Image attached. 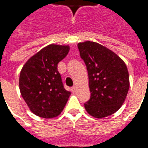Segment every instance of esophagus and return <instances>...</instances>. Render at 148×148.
Returning a JSON list of instances; mask_svg holds the SVG:
<instances>
[{
  "label": "esophagus",
  "mask_w": 148,
  "mask_h": 148,
  "mask_svg": "<svg viewBox=\"0 0 148 148\" xmlns=\"http://www.w3.org/2000/svg\"><path fill=\"white\" fill-rule=\"evenodd\" d=\"M72 91H73V93H75V92H76V86H75L72 87Z\"/></svg>",
  "instance_id": "obj_1"
}]
</instances>
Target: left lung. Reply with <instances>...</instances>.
Returning <instances> with one entry per match:
<instances>
[{
    "label": "left lung",
    "mask_w": 148,
    "mask_h": 148,
    "mask_svg": "<svg viewBox=\"0 0 148 148\" xmlns=\"http://www.w3.org/2000/svg\"><path fill=\"white\" fill-rule=\"evenodd\" d=\"M77 47L86 66L91 93L85 109L95 118L109 116L122 106L129 90L126 64L116 53L96 42H79Z\"/></svg>",
    "instance_id": "1"
}]
</instances>
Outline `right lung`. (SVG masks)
Returning <instances> with one entry per match:
<instances>
[{
	"instance_id": "obj_1",
	"label": "right lung",
	"mask_w": 148,
	"mask_h": 148,
	"mask_svg": "<svg viewBox=\"0 0 148 148\" xmlns=\"http://www.w3.org/2000/svg\"><path fill=\"white\" fill-rule=\"evenodd\" d=\"M68 45L50 44L27 60L21 69L19 86L32 112L39 117L58 116L71 92L65 90L58 63L67 55Z\"/></svg>"
}]
</instances>
